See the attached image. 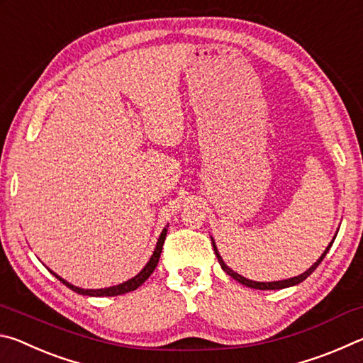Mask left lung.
Listing matches in <instances>:
<instances>
[{"mask_svg": "<svg viewBox=\"0 0 363 363\" xmlns=\"http://www.w3.org/2000/svg\"><path fill=\"white\" fill-rule=\"evenodd\" d=\"M336 238V237H335ZM333 242L335 240H331V243L328 245L327 247V250H325V253L318 257L317 259V262H314V266H312L311 269H307L304 274H301V275H298V277H293V279H288V280H279V281H266V284H264V281H253V280H248V279H245V277H242V275H238L237 272H233L232 269H229L224 264V261H223V257L219 256V253H218V248H216V245H214V242H213V248H214V255H216V257H218V261H219V264H220V267H223V270L224 272L227 274V275H230L232 279H235L237 281H240L242 285H247V286H250V288H255V290H281V288H286V286H293V285H298V284H301V281L303 280H306L307 277H309V275L314 272V270L318 267V264H320L322 261H323V257H325V255L328 253V250L331 248V245H333Z\"/></svg>", "mask_w": 363, "mask_h": 363, "instance_id": "8db88e82", "label": "left lung"}]
</instances>
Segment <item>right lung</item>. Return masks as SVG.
<instances>
[{"label":"right lung","mask_w":363,"mask_h":363,"mask_svg":"<svg viewBox=\"0 0 363 363\" xmlns=\"http://www.w3.org/2000/svg\"><path fill=\"white\" fill-rule=\"evenodd\" d=\"M167 232L168 229H163L162 235H160L158 238V243L155 247V251H153V255L150 257V261L147 262V266L140 270V272L136 275V277H133L131 280L125 281V284L121 285H116V286H110V288H102V290H83V288H78V286H73L72 284H69V281H65L64 279H60L59 275H56V277L62 281V284L65 286H69L70 290H73L78 294H86V296H118V294H125V293H130V291H134L136 288H139L140 285L144 284V281L150 277L153 270H155L157 264L160 261V255H162V250H163V243H164V238H167Z\"/></svg>","instance_id":"1"}]
</instances>
